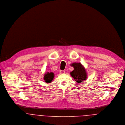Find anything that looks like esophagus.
<instances>
[{"label":"esophagus","instance_id":"34e87169","mask_svg":"<svg viewBox=\"0 0 125 125\" xmlns=\"http://www.w3.org/2000/svg\"><path fill=\"white\" fill-rule=\"evenodd\" d=\"M65 73V72L63 71V70H61V71H60V74H63V73Z\"/></svg>","mask_w":125,"mask_h":125}]
</instances>
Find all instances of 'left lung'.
<instances>
[{
	"instance_id": "left-lung-1",
	"label": "left lung",
	"mask_w": 125,
	"mask_h": 125,
	"mask_svg": "<svg viewBox=\"0 0 125 125\" xmlns=\"http://www.w3.org/2000/svg\"><path fill=\"white\" fill-rule=\"evenodd\" d=\"M74 70L71 72L70 74L77 83H81L87 79V73L85 69L80 63L74 62L71 64Z\"/></svg>"
}]
</instances>
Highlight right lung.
I'll list each match as a JSON object with an SVG mask.
<instances>
[{
	"instance_id": "1",
	"label": "right lung",
	"mask_w": 125,
	"mask_h": 125,
	"mask_svg": "<svg viewBox=\"0 0 125 125\" xmlns=\"http://www.w3.org/2000/svg\"><path fill=\"white\" fill-rule=\"evenodd\" d=\"M54 76V73L52 72H51V73L48 72L47 73L45 74L44 76V79L47 83H50L53 80Z\"/></svg>"
}]
</instances>
